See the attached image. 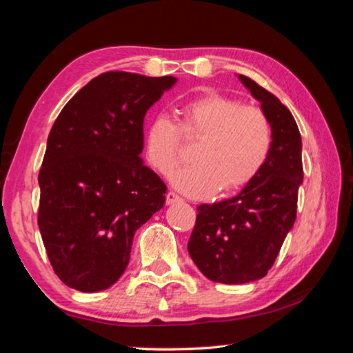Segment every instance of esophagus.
<instances>
[{"instance_id": "34e87169", "label": "esophagus", "mask_w": 353, "mask_h": 353, "mask_svg": "<svg viewBox=\"0 0 353 353\" xmlns=\"http://www.w3.org/2000/svg\"><path fill=\"white\" fill-rule=\"evenodd\" d=\"M182 199H181V196H177L174 191H168V193H166V204L168 205H172V204H176V202H181Z\"/></svg>"}]
</instances>
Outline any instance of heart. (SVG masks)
Listing matches in <instances>:
<instances>
[{"label":"heart","mask_w":353,"mask_h":353,"mask_svg":"<svg viewBox=\"0 0 353 353\" xmlns=\"http://www.w3.org/2000/svg\"><path fill=\"white\" fill-rule=\"evenodd\" d=\"M179 129L201 135L191 151L193 163L170 176L171 183L191 198H205L218 188L232 193L259 174L270 157L272 129L263 110L218 93H205L179 105ZM166 115L154 117L145 129V152L155 170L174 168L181 135Z\"/></svg>","instance_id":"heart-1"}]
</instances>
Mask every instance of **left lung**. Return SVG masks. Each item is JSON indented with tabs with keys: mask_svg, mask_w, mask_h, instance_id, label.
Segmentation results:
<instances>
[{
	"mask_svg": "<svg viewBox=\"0 0 353 353\" xmlns=\"http://www.w3.org/2000/svg\"><path fill=\"white\" fill-rule=\"evenodd\" d=\"M238 79L261 104L272 129L266 163L234 198L201 204L188 254L213 282L240 285L265 277L296 221L303 182L302 139L291 112L248 76Z\"/></svg>",
	"mask_w": 353,
	"mask_h": 353,
	"instance_id": "8db88e82",
	"label": "left lung"
}]
</instances>
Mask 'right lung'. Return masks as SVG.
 <instances>
[{
  "instance_id": "right-lung-1",
  "label": "right lung",
  "mask_w": 353,
  "mask_h": 353,
  "mask_svg": "<svg viewBox=\"0 0 353 353\" xmlns=\"http://www.w3.org/2000/svg\"><path fill=\"white\" fill-rule=\"evenodd\" d=\"M176 82L103 73L52 124L39 172V229L52 270L70 288L97 292L115 283L135 232L163 207L166 185L140 157L143 121Z\"/></svg>"
}]
</instances>
